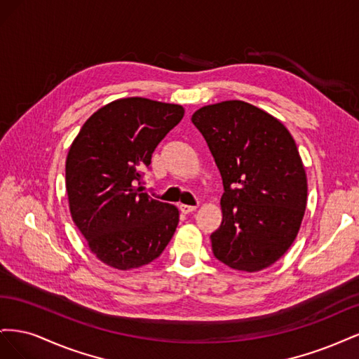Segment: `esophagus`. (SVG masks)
Wrapping results in <instances>:
<instances>
[{
    "label": "esophagus",
    "instance_id": "esophagus-1",
    "mask_svg": "<svg viewBox=\"0 0 359 359\" xmlns=\"http://www.w3.org/2000/svg\"><path fill=\"white\" fill-rule=\"evenodd\" d=\"M180 210L184 212V214H190L193 211L198 210V206H191V205H180Z\"/></svg>",
    "mask_w": 359,
    "mask_h": 359
}]
</instances>
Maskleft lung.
Wrapping results in <instances>:
<instances>
[{"label": "left lung", "mask_w": 359, "mask_h": 359, "mask_svg": "<svg viewBox=\"0 0 359 359\" xmlns=\"http://www.w3.org/2000/svg\"><path fill=\"white\" fill-rule=\"evenodd\" d=\"M220 170L223 220L211 233L214 256L255 273L295 241L307 205V175L285 124L243 100L203 106L193 114Z\"/></svg>", "instance_id": "1"}]
</instances>
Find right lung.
Masks as SVG:
<instances>
[{"label": "right lung", "mask_w": 359, "mask_h": 359, "mask_svg": "<svg viewBox=\"0 0 359 359\" xmlns=\"http://www.w3.org/2000/svg\"><path fill=\"white\" fill-rule=\"evenodd\" d=\"M182 116L181 104L127 97L100 107L74 137L66 160L69 208L103 264L148 265L175 233L177 206L149 198L140 184L156 147Z\"/></svg>", "instance_id": "obj_1"}]
</instances>
